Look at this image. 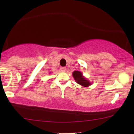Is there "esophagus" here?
Masks as SVG:
<instances>
[{"label": "esophagus", "instance_id": "34e87169", "mask_svg": "<svg viewBox=\"0 0 134 134\" xmlns=\"http://www.w3.org/2000/svg\"><path fill=\"white\" fill-rule=\"evenodd\" d=\"M60 69H61L62 71L65 72L66 70V67H61V68H60Z\"/></svg>", "mask_w": 134, "mask_h": 134}]
</instances>
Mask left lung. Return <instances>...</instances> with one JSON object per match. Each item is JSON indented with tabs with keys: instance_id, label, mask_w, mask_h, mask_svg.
Returning <instances> with one entry per match:
<instances>
[{
	"instance_id": "8db88e82",
	"label": "left lung",
	"mask_w": 134,
	"mask_h": 134,
	"mask_svg": "<svg viewBox=\"0 0 134 134\" xmlns=\"http://www.w3.org/2000/svg\"><path fill=\"white\" fill-rule=\"evenodd\" d=\"M72 76L74 77L75 81L78 84H79L82 87H88L91 85V83L90 80L83 76V74L79 71H74L72 72Z\"/></svg>"
}]
</instances>
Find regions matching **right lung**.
Returning <instances> with one entry per match:
<instances>
[{
    "label": "right lung",
    "mask_w": 134,
    "mask_h": 134,
    "mask_svg": "<svg viewBox=\"0 0 134 134\" xmlns=\"http://www.w3.org/2000/svg\"><path fill=\"white\" fill-rule=\"evenodd\" d=\"M50 73H51V72H49V74H50Z\"/></svg>",
    "instance_id": "obj_1"
}]
</instances>
